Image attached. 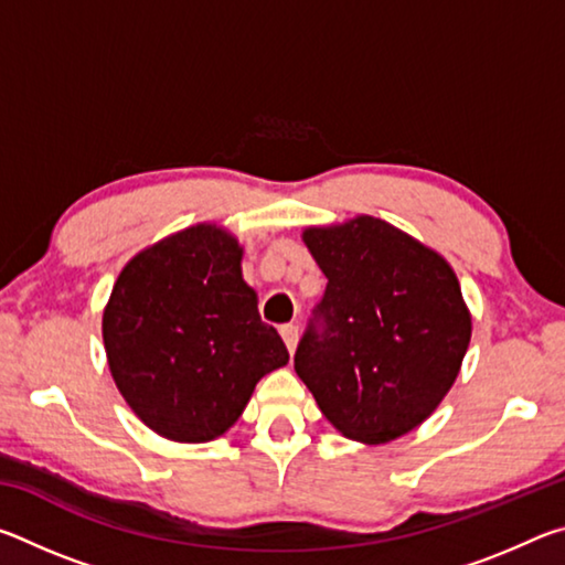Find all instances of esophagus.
<instances>
[{
    "label": "esophagus",
    "mask_w": 565,
    "mask_h": 565,
    "mask_svg": "<svg viewBox=\"0 0 565 565\" xmlns=\"http://www.w3.org/2000/svg\"><path fill=\"white\" fill-rule=\"evenodd\" d=\"M281 339L286 343V349H289V353H294L296 343H299V327H294V323H286V327H281Z\"/></svg>",
    "instance_id": "1"
}]
</instances>
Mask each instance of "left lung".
Instances as JSON below:
<instances>
[{
	"mask_svg": "<svg viewBox=\"0 0 565 565\" xmlns=\"http://www.w3.org/2000/svg\"><path fill=\"white\" fill-rule=\"evenodd\" d=\"M327 291L294 369L333 428L386 444L434 414L461 371L471 313L451 266L384 218L303 232Z\"/></svg>",
	"mask_w": 565,
	"mask_h": 565,
	"instance_id": "1",
	"label": "left lung"
}]
</instances>
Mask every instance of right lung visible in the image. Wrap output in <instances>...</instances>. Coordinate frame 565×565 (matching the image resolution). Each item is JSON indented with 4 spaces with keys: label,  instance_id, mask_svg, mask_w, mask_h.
<instances>
[{
    "label": "right lung",
    "instance_id": "obj_1",
    "mask_svg": "<svg viewBox=\"0 0 565 565\" xmlns=\"http://www.w3.org/2000/svg\"><path fill=\"white\" fill-rule=\"evenodd\" d=\"M236 238L196 224L124 266L102 319L119 394L169 441L206 444L232 428L262 376L289 363L242 276Z\"/></svg>",
    "mask_w": 565,
    "mask_h": 565
}]
</instances>
